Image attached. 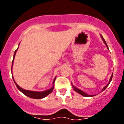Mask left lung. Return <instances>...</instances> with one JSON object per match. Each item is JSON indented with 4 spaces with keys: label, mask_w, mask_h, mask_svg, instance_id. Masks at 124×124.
Wrapping results in <instances>:
<instances>
[{
    "label": "left lung",
    "mask_w": 124,
    "mask_h": 124,
    "mask_svg": "<svg viewBox=\"0 0 124 124\" xmlns=\"http://www.w3.org/2000/svg\"><path fill=\"white\" fill-rule=\"evenodd\" d=\"M100 36H101V39H102V41H103L104 43L105 44V45H106V47H107V49H108V46H107V43H106V41H105V40L104 39V38H103V37H102V36L101 35H100ZM112 77H113V73H112V76H111L110 78V80H109V82H108V83H107V85H106V86H105L103 88H102V91H101V92H102V91H103L104 90H105V89H106V87H107V86H108V85H109L110 83V82H111V81H112ZM71 85H72V88H73V89L74 90V91H76V92H77V93H79V94L82 95L84 96V97H93V96H95V95H89V94H87V93H86V92H83V91H82V90L79 89H78V88H77V87H75V86L73 85V84H72V83H71Z\"/></svg>",
    "instance_id": "obj_1"
}]
</instances>
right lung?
Instances as JSON below:
<instances>
[{"mask_svg": "<svg viewBox=\"0 0 124 124\" xmlns=\"http://www.w3.org/2000/svg\"><path fill=\"white\" fill-rule=\"evenodd\" d=\"M18 48H17V49L14 52V57H13V60H12V68H11V71L12 70V66H13L14 61V57H15V56H16V52H17V51L18 50ZM12 78H13L14 82L15 84H16V86H17V88H18V89L19 90L20 92H22L23 94H24L25 95L27 96V97H30V98H34V99H41V98H44V97H46V96L48 95V94H50V93L51 92L53 91V89H54V83L55 80H56V77H55L54 80H53V86H52L50 89L46 90V91H42V92H37V91H29V90L24 89L22 88L21 87H20V86L17 84V83L16 82V81H15L14 78V77H13V76H12Z\"/></svg>", "mask_w": 124, "mask_h": 124, "instance_id": "add662e5", "label": "right lung"}]
</instances>
